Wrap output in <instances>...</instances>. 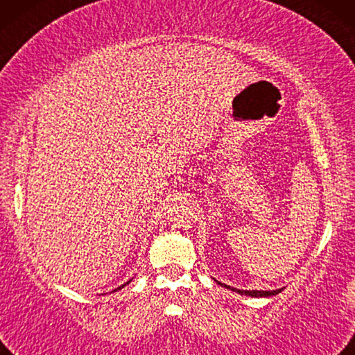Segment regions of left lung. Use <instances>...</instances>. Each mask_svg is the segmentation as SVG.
Instances as JSON below:
<instances>
[{
	"label": "left lung",
	"instance_id": "left-lung-1",
	"mask_svg": "<svg viewBox=\"0 0 355 355\" xmlns=\"http://www.w3.org/2000/svg\"><path fill=\"white\" fill-rule=\"evenodd\" d=\"M216 283L220 284V286H225V288L231 289V291H236V293H239L242 295H250V297H270V295H276L278 293H281V291H283V289H275V291H254V289H252V291H241V289L231 288V286L223 284V283H220V281H216Z\"/></svg>",
	"mask_w": 355,
	"mask_h": 355
}]
</instances>
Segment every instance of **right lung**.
<instances>
[{
	"label": "right lung",
	"mask_w": 355,
	"mask_h": 355,
	"mask_svg": "<svg viewBox=\"0 0 355 355\" xmlns=\"http://www.w3.org/2000/svg\"><path fill=\"white\" fill-rule=\"evenodd\" d=\"M129 283H130V279H129V281H128V283H125V284H129ZM125 284H123V286H119V288H116V289H114V291H118V289H123V288H124V286H125ZM114 291H113V293H114Z\"/></svg>",
	"instance_id": "obj_1"
}]
</instances>
